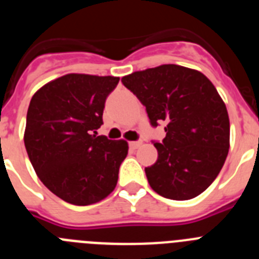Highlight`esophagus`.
<instances>
[{
    "label": "esophagus",
    "instance_id": "obj_1",
    "mask_svg": "<svg viewBox=\"0 0 259 259\" xmlns=\"http://www.w3.org/2000/svg\"><path fill=\"white\" fill-rule=\"evenodd\" d=\"M141 144H143V141H131V143H130V146H131L132 149H137Z\"/></svg>",
    "mask_w": 259,
    "mask_h": 259
}]
</instances>
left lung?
I'll list each match as a JSON object with an SVG mask.
<instances>
[{
    "mask_svg": "<svg viewBox=\"0 0 259 259\" xmlns=\"http://www.w3.org/2000/svg\"><path fill=\"white\" fill-rule=\"evenodd\" d=\"M122 83L146 107L150 124L164 123L158 159L145 167L150 187L162 197H197L221 172L230 149L227 107L202 72L179 65L136 71Z\"/></svg>",
    "mask_w": 259,
    "mask_h": 259,
    "instance_id": "8db88e82",
    "label": "left lung"
}]
</instances>
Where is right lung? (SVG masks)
<instances>
[{"label":"right lung","instance_id":"right-lung-1","mask_svg":"<svg viewBox=\"0 0 259 259\" xmlns=\"http://www.w3.org/2000/svg\"><path fill=\"white\" fill-rule=\"evenodd\" d=\"M119 77L67 74L33 95L27 111L24 145L38 179L77 206L100 202L115 189L125 140L97 136L106 97Z\"/></svg>","mask_w":259,"mask_h":259}]
</instances>
